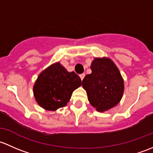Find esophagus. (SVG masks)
<instances>
[{
  "instance_id": "obj_1",
  "label": "esophagus",
  "mask_w": 153,
  "mask_h": 153,
  "mask_svg": "<svg viewBox=\"0 0 153 153\" xmlns=\"http://www.w3.org/2000/svg\"><path fill=\"white\" fill-rule=\"evenodd\" d=\"M85 76V74H80V75H79L80 78H81V79H82V80L83 79H84Z\"/></svg>"
}]
</instances>
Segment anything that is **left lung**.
Segmentation results:
<instances>
[{"instance_id": "obj_1", "label": "left lung", "mask_w": 153, "mask_h": 153, "mask_svg": "<svg viewBox=\"0 0 153 153\" xmlns=\"http://www.w3.org/2000/svg\"><path fill=\"white\" fill-rule=\"evenodd\" d=\"M91 68L92 73L85 76L82 85L97 111H108L122 98L124 86L122 75L114 62L107 57L95 58Z\"/></svg>"}]
</instances>
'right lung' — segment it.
<instances>
[{"label": "right lung", "instance_id": "1", "mask_svg": "<svg viewBox=\"0 0 153 153\" xmlns=\"http://www.w3.org/2000/svg\"><path fill=\"white\" fill-rule=\"evenodd\" d=\"M82 80L74 72H68L59 62L53 63L42 71L34 88L37 104L47 111H56L67 105Z\"/></svg>", "mask_w": 153, "mask_h": 153}]
</instances>
